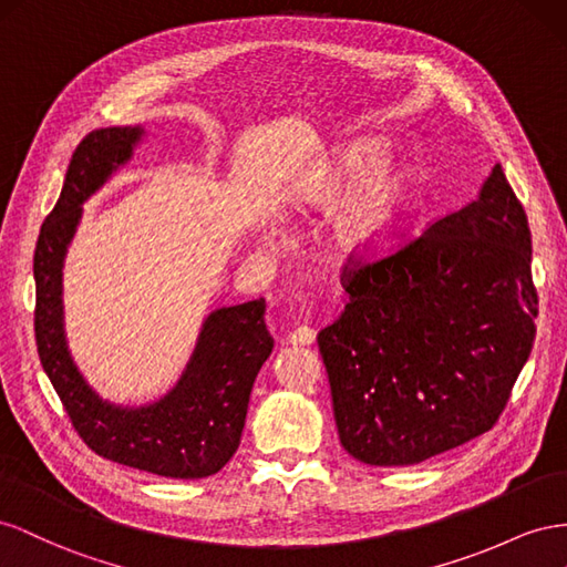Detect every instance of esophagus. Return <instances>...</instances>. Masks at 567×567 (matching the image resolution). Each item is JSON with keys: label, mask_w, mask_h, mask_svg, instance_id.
I'll return each instance as SVG.
<instances>
[{"label": "esophagus", "mask_w": 567, "mask_h": 567, "mask_svg": "<svg viewBox=\"0 0 567 567\" xmlns=\"http://www.w3.org/2000/svg\"><path fill=\"white\" fill-rule=\"evenodd\" d=\"M287 342L295 347H309L316 342V330L311 326H299L287 334Z\"/></svg>", "instance_id": "1"}]
</instances>
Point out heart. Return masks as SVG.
I'll return each instance as SVG.
<instances>
[{"label": "heart", "instance_id": "1", "mask_svg": "<svg viewBox=\"0 0 567 567\" xmlns=\"http://www.w3.org/2000/svg\"><path fill=\"white\" fill-rule=\"evenodd\" d=\"M420 192L411 164L386 161L375 142L355 140L332 152L287 194L289 216L330 214L328 247L342 258H370L401 233Z\"/></svg>", "mask_w": 567, "mask_h": 567}]
</instances>
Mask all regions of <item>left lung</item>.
<instances>
[{
    "instance_id": "obj_1",
    "label": "left lung",
    "mask_w": 567,
    "mask_h": 567,
    "mask_svg": "<svg viewBox=\"0 0 567 567\" xmlns=\"http://www.w3.org/2000/svg\"><path fill=\"white\" fill-rule=\"evenodd\" d=\"M523 204L498 164L480 197L406 247L344 268L318 332L339 442L368 465H415L494 427L535 342Z\"/></svg>"
}]
</instances>
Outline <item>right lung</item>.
I'll return each instance as SVG.
<instances>
[{
	"label": "right lung",
	"instance_id": "1",
	"mask_svg": "<svg viewBox=\"0 0 567 567\" xmlns=\"http://www.w3.org/2000/svg\"><path fill=\"white\" fill-rule=\"evenodd\" d=\"M142 135L140 125L102 127L73 152L32 258L38 353L75 432L94 454L161 477L199 480L218 473L239 446L254 380L272 351L266 301L208 316L181 380L147 406H118L96 394L73 363L63 332V258L83 204L131 161Z\"/></svg>",
	"mask_w": 567,
	"mask_h": 567
}]
</instances>
